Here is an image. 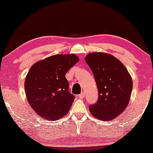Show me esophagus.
<instances>
[{
  "mask_svg": "<svg viewBox=\"0 0 153 153\" xmlns=\"http://www.w3.org/2000/svg\"><path fill=\"white\" fill-rule=\"evenodd\" d=\"M78 97L80 98V99H83V98L85 97V93H84V92H82L81 94L78 95Z\"/></svg>",
  "mask_w": 153,
  "mask_h": 153,
  "instance_id": "esophagus-1",
  "label": "esophagus"
}]
</instances>
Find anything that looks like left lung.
I'll use <instances>...</instances> for the list:
<instances>
[{
    "label": "left lung",
    "instance_id": "obj_1",
    "mask_svg": "<svg viewBox=\"0 0 153 153\" xmlns=\"http://www.w3.org/2000/svg\"><path fill=\"white\" fill-rule=\"evenodd\" d=\"M94 75L99 97L89 106L91 114L100 120L115 119L127 108L132 90V80L125 66L118 59L103 52L85 57Z\"/></svg>",
    "mask_w": 153,
    "mask_h": 153
}]
</instances>
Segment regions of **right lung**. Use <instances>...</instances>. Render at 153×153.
<instances>
[{"label":"right lung","instance_id":"right-lung-1","mask_svg":"<svg viewBox=\"0 0 153 153\" xmlns=\"http://www.w3.org/2000/svg\"><path fill=\"white\" fill-rule=\"evenodd\" d=\"M75 54H56L35 63L24 86L29 105L39 117L56 120L68 114L75 99L69 91L67 72L78 62Z\"/></svg>","mask_w":153,"mask_h":153}]
</instances>
